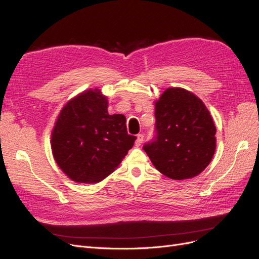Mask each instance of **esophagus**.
<instances>
[{"label":"esophagus","mask_w":259,"mask_h":259,"mask_svg":"<svg viewBox=\"0 0 259 259\" xmlns=\"http://www.w3.org/2000/svg\"><path fill=\"white\" fill-rule=\"evenodd\" d=\"M143 142H144V135H142V134H138V135H137V138H136L135 145H136L137 147H139L140 145L143 144Z\"/></svg>","instance_id":"obj_1"}]
</instances>
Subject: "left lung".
I'll list each match as a JSON object with an SVG mask.
<instances>
[{
  "label": "left lung",
  "instance_id": "left-lung-1",
  "mask_svg": "<svg viewBox=\"0 0 259 259\" xmlns=\"http://www.w3.org/2000/svg\"><path fill=\"white\" fill-rule=\"evenodd\" d=\"M154 137L144 150L155 168L171 179L204 170L216 149V127L203 101L184 89H167L155 103Z\"/></svg>",
  "mask_w": 259,
  "mask_h": 259
}]
</instances>
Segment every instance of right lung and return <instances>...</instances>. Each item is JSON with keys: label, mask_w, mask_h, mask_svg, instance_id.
<instances>
[{"label": "right lung", "mask_w": 259, "mask_h": 259, "mask_svg": "<svg viewBox=\"0 0 259 259\" xmlns=\"http://www.w3.org/2000/svg\"><path fill=\"white\" fill-rule=\"evenodd\" d=\"M98 90L83 92L62 108L52 133V150L61 170L76 183H98L111 174L134 145L123 114L108 113Z\"/></svg>", "instance_id": "1"}]
</instances>
